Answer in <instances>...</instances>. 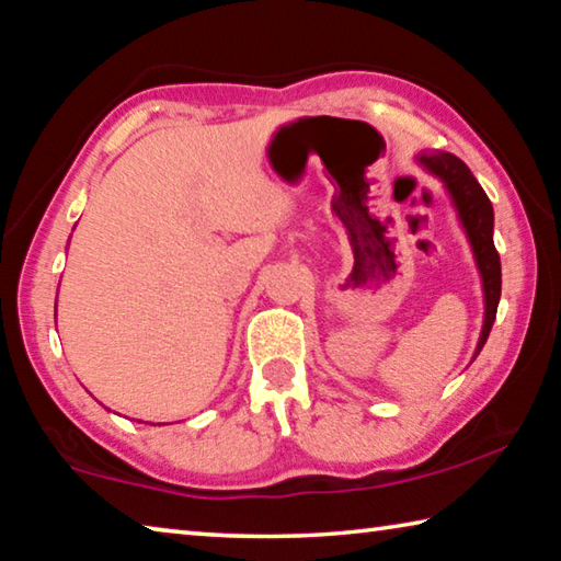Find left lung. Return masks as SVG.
Wrapping results in <instances>:
<instances>
[{
	"mask_svg": "<svg viewBox=\"0 0 561 561\" xmlns=\"http://www.w3.org/2000/svg\"><path fill=\"white\" fill-rule=\"evenodd\" d=\"M417 163L435 178H440L445 187H448L453 203L458 207V217L465 227V234H468L470 240L474 262H478L482 277V294H485V321H482V334L478 341V351H474V356H478L480 348L485 346L492 324H495L502 289L500 254L495 250V242H492L495 213H492V203L485 195V190L480 187L478 180L470 173V168L465 165L458 156L435 150V153L417 156Z\"/></svg>",
	"mask_w": 561,
	"mask_h": 561,
	"instance_id": "obj_1",
	"label": "left lung"
}]
</instances>
